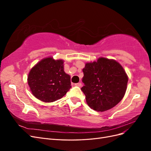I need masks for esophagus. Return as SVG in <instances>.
<instances>
[{
	"instance_id": "obj_1",
	"label": "esophagus",
	"mask_w": 151,
	"mask_h": 151,
	"mask_svg": "<svg viewBox=\"0 0 151 151\" xmlns=\"http://www.w3.org/2000/svg\"><path fill=\"white\" fill-rule=\"evenodd\" d=\"M75 86H78V87H81L82 86V84L81 83H76L75 84Z\"/></svg>"
}]
</instances>
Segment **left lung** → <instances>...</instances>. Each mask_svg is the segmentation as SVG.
Segmentation results:
<instances>
[{"label": "left lung", "mask_w": 151, "mask_h": 151, "mask_svg": "<svg viewBox=\"0 0 151 151\" xmlns=\"http://www.w3.org/2000/svg\"><path fill=\"white\" fill-rule=\"evenodd\" d=\"M83 71L84 86L81 90L87 104L94 110H108L124 96L128 77L118 62L101 57L97 62L87 63Z\"/></svg>", "instance_id": "8db88e82"}]
</instances>
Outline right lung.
I'll list each match as a JSON object with an SVG mask.
<instances>
[{
  "label": "right lung",
  "instance_id": "right-lung-1",
  "mask_svg": "<svg viewBox=\"0 0 151 151\" xmlns=\"http://www.w3.org/2000/svg\"><path fill=\"white\" fill-rule=\"evenodd\" d=\"M63 61L43 59L31 68L28 83L35 96L44 102L62 98L71 88L70 77L63 70Z\"/></svg>",
  "mask_w": 151,
  "mask_h": 151
}]
</instances>
